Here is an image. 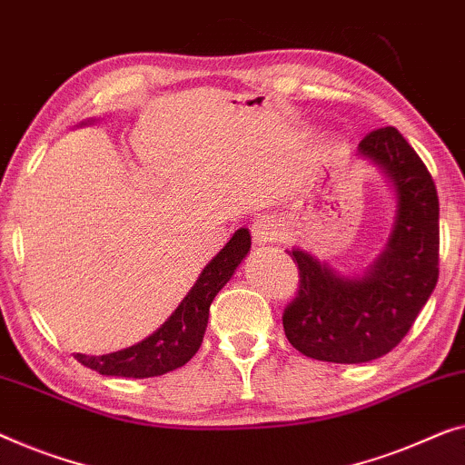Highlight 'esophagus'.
<instances>
[{
	"label": "esophagus",
	"instance_id": "34e87169",
	"mask_svg": "<svg viewBox=\"0 0 465 465\" xmlns=\"http://www.w3.org/2000/svg\"><path fill=\"white\" fill-rule=\"evenodd\" d=\"M282 234H285V228H282V224L277 218L262 216L258 220H253L252 237H253L255 245L277 243V241L282 239Z\"/></svg>",
	"mask_w": 465,
	"mask_h": 465
}]
</instances>
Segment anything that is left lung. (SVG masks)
<instances>
[{"label":"left lung","mask_w":465,"mask_h":465,"mask_svg":"<svg viewBox=\"0 0 465 465\" xmlns=\"http://www.w3.org/2000/svg\"><path fill=\"white\" fill-rule=\"evenodd\" d=\"M359 154L386 173L396 194L388 245L362 277H344L292 249L300 287L282 312L295 350L316 361L369 362L401 344L439 281V194L428 167L396 127H380Z\"/></svg>","instance_id":"8db88e82"}]
</instances>
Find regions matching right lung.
Returning <instances> with one entry per match:
<instances>
[{
	"mask_svg": "<svg viewBox=\"0 0 465 465\" xmlns=\"http://www.w3.org/2000/svg\"><path fill=\"white\" fill-rule=\"evenodd\" d=\"M249 247L252 234L247 228H239L224 249L203 268L186 298L157 331L130 348L103 356L77 354V361L100 375L136 380L157 378L186 365L203 341L213 298L231 281Z\"/></svg>",
	"mask_w": 465,
	"mask_h": 465,
	"instance_id": "add662e5",
	"label": "right lung"
}]
</instances>
